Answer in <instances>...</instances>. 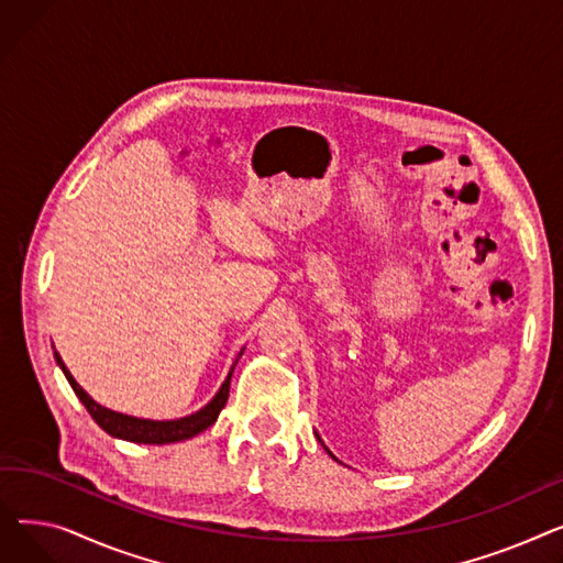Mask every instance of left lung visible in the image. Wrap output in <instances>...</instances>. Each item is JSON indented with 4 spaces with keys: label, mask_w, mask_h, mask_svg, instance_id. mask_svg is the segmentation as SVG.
Masks as SVG:
<instances>
[{
    "label": "left lung",
    "mask_w": 563,
    "mask_h": 563,
    "mask_svg": "<svg viewBox=\"0 0 563 563\" xmlns=\"http://www.w3.org/2000/svg\"><path fill=\"white\" fill-rule=\"evenodd\" d=\"M317 438H319V435H317ZM319 440H321V438H319ZM321 445H323V442H321ZM323 450H327V452H329V454H331V450H329V448H327V445H323ZM331 456H333V454H331ZM333 459H335V456H333Z\"/></svg>",
    "instance_id": "8db88e82"
}]
</instances>
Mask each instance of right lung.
<instances>
[{"label": "right lung", "instance_id": "add662e5", "mask_svg": "<svg viewBox=\"0 0 563 563\" xmlns=\"http://www.w3.org/2000/svg\"><path fill=\"white\" fill-rule=\"evenodd\" d=\"M244 349L240 351L242 358ZM56 365L62 367V372L66 374L70 388L75 390V395L79 397V401L86 406V410L91 412V418L98 422L100 429H104L109 435L121 438V440H130V442H139V445H168V442H180V440H189L194 435H198L200 431H205L207 427H212L219 418V412L223 410L228 395H230V378L234 372L236 361L232 363L225 380L221 383L219 393L212 397V401H207L200 410L191 412L187 418H177V420H145V418H134V416H125V412H118L111 408L100 406L91 395H88L79 383L75 380V376L68 372L66 363L62 361V356L54 351Z\"/></svg>", "mask_w": 563, "mask_h": 563}]
</instances>
